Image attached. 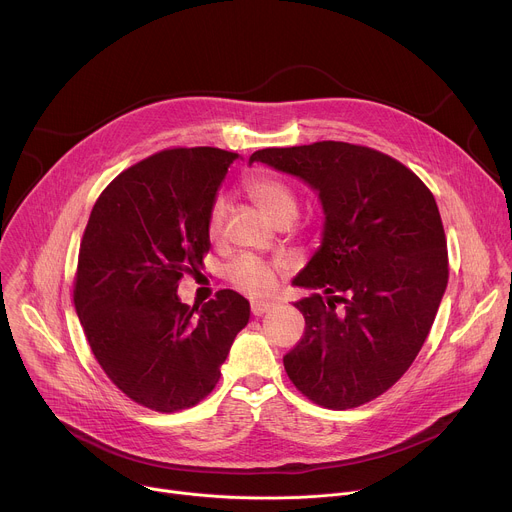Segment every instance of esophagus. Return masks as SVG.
Segmentation results:
<instances>
[{
  "mask_svg": "<svg viewBox=\"0 0 512 512\" xmlns=\"http://www.w3.org/2000/svg\"><path fill=\"white\" fill-rule=\"evenodd\" d=\"M271 308H273V304H269V302H255V304L251 306V312H253V316H263V314H267Z\"/></svg>",
  "mask_w": 512,
  "mask_h": 512,
  "instance_id": "obj_1",
  "label": "esophagus"
}]
</instances>
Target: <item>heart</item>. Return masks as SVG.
Returning a JSON list of instances; mask_svg holds the SVG:
<instances>
[{
	"label": "heart",
	"instance_id": "b5f03b06",
	"mask_svg": "<svg viewBox=\"0 0 512 512\" xmlns=\"http://www.w3.org/2000/svg\"><path fill=\"white\" fill-rule=\"evenodd\" d=\"M247 194L263 208L267 216H271L275 223L283 221V218H291L294 221L298 214V196L296 190L291 188L287 182L275 176L267 174H255L245 182ZM225 202L216 200L210 216H208V233L210 237H216L221 233L223 221H225ZM229 279L249 296H265L271 291L275 283V269L257 259V257H239L229 267Z\"/></svg>",
	"mask_w": 512,
	"mask_h": 512
}]
</instances>
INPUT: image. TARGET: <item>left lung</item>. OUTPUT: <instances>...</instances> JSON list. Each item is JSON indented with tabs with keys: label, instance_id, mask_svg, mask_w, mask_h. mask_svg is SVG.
I'll return each mask as SVG.
<instances>
[{
	"label": "left lung",
	"instance_id": "left-lung-1",
	"mask_svg": "<svg viewBox=\"0 0 512 512\" xmlns=\"http://www.w3.org/2000/svg\"><path fill=\"white\" fill-rule=\"evenodd\" d=\"M318 192L324 231L294 285L304 338L283 367L308 399L352 409L393 387L421 350L448 285V245L429 188L401 162L344 141L249 158Z\"/></svg>",
	"mask_w": 512,
	"mask_h": 512
}]
</instances>
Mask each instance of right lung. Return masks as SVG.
I'll return each mask as SVG.
<instances>
[{
    "instance_id": "obj_1",
    "label": "right lung",
    "mask_w": 512,
    "mask_h": 512,
    "mask_svg": "<svg viewBox=\"0 0 512 512\" xmlns=\"http://www.w3.org/2000/svg\"><path fill=\"white\" fill-rule=\"evenodd\" d=\"M235 158L218 148L164 150L121 172L89 216L75 308L107 377L154 411L204 399L251 316L233 289L202 308L178 298V281L210 249L208 216Z\"/></svg>"
}]
</instances>
